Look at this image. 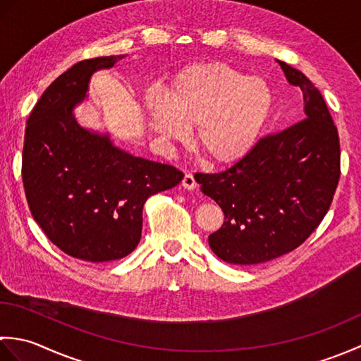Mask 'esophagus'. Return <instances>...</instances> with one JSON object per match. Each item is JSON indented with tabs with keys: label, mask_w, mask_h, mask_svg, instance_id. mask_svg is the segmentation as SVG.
Wrapping results in <instances>:
<instances>
[{
	"label": "esophagus",
	"mask_w": 361,
	"mask_h": 361,
	"mask_svg": "<svg viewBox=\"0 0 361 361\" xmlns=\"http://www.w3.org/2000/svg\"><path fill=\"white\" fill-rule=\"evenodd\" d=\"M181 185H183V188L188 189V190L195 189V188H197V181H195V178H194V175H192V173H186L185 176H183Z\"/></svg>",
	"instance_id": "34e87169"
}]
</instances>
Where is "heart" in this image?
Wrapping results in <instances>:
<instances>
[{"instance_id":"b5f03b06","label":"heart","mask_w":361,"mask_h":361,"mask_svg":"<svg viewBox=\"0 0 361 361\" xmlns=\"http://www.w3.org/2000/svg\"><path fill=\"white\" fill-rule=\"evenodd\" d=\"M273 104V90L264 79L228 63H200L176 75L169 96L149 94L147 122L163 142L185 141L188 127L195 126L204 155L229 166L256 147Z\"/></svg>"}]
</instances>
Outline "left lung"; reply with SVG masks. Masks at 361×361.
I'll use <instances>...</instances> for the list:
<instances>
[{
  "instance_id": "8db88e82",
  "label": "left lung",
  "mask_w": 361,
  "mask_h": 361,
  "mask_svg": "<svg viewBox=\"0 0 361 361\" xmlns=\"http://www.w3.org/2000/svg\"><path fill=\"white\" fill-rule=\"evenodd\" d=\"M279 65L290 85L302 90L305 119L259 140L226 171L195 176L225 214L208 240L228 264H262L298 248L324 219L338 186L340 137L324 99L301 71Z\"/></svg>"
}]
</instances>
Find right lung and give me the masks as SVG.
Instances as JSON below:
<instances>
[{"mask_svg":"<svg viewBox=\"0 0 361 361\" xmlns=\"http://www.w3.org/2000/svg\"><path fill=\"white\" fill-rule=\"evenodd\" d=\"M124 57L82 60L59 75L38 99L25 132L21 175L30 214L54 245L87 262L130 255L141 240L145 200L185 176L130 155L109 133L83 128L75 119L91 75Z\"/></svg>","mask_w":361,"mask_h":361,"instance_id":"add662e5","label":"right lung"}]
</instances>
